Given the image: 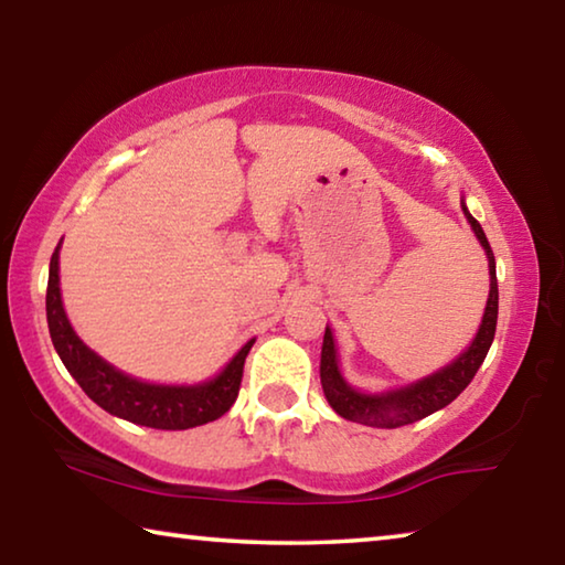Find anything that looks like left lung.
Returning <instances> with one entry per match:
<instances>
[{
	"mask_svg": "<svg viewBox=\"0 0 565 565\" xmlns=\"http://www.w3.org/2000/svg\"><path fill=\"white\" fill-rule=\"evenodd\" d=\"M461 209L471 224L473 234L481 242L486 259H489V276H491V291L489 301H486V311L478 327L476 339L471 341L461 356L448 363L446 369L436 371V374L416 381V384L401 386L394 391H384V394H363L347 384V379L339 371L337 347H333V333L327 327L321 347V386L323 396L337 411L341 418L353 420V424L374 426V428H398L416 424V420L431 416L434 411L444 408L461 394V391L471 384L478 366H481L486 353H489L495 333V321H499V281H495V259L491 252L489 238H486L481 224L468 214L466 202L461 199Z\"/></svg>",
	"mask_w": 565,
	"mask_h": 565,
	"instance_id": "obj_1",
	"label": "left lung"
}]
</instances>
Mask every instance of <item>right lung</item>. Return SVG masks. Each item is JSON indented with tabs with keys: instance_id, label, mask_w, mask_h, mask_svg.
Segmentation results:
<instances>
[{
	"instance_id": "right-lung-1",
	"label": "right lung",
	"mask_w": 565,
	"mask_h": 565,
	"mask_svg": "<svg viewBox=\"0 0 565 565\" xmlns=\"http://www.w3.org/2000/svg\"><path fill=\"white\" fill-rule=\"evenodd\" d=\"M60 246L54 248L50 262L46 323H50L52 343L66 371L94 404L109 411L111 416L139 426L161 428V431H184V428L209 424L234 406L244 376V361L254 347V339L244 343L242 351L226 363L222 374L204 381V384L164 386L121 374L119 369L97 356L87 343L76 337L70 319H66L60 291Z\"/></svg>"
}]
</instances>
